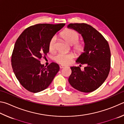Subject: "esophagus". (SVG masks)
I'll use <instances>...</instances> for the list:
<instances>
[{
  "label": "esophagus",
  "instance_id": "obj_1",
  "mask_svg": "<svg viewBox=\"0 0 124 124\" xmlns=\"http://www.w3.org/2000/svg\"><path fill=\"white\" fill-rule=\"evenodd\" d=\"M66 67V66H60V68L61 69H62V68H64Z\"/></svg>",
  "mask_w": 124,
  "mask_h": 124
}]
</instances>
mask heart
I'll use <instances>...</instances> for the list:
<instances>
[{"mask_svg":"<svg viewBox=\"0 0 124 124\" xmlns=\"http://www.w3.org/2000/svg\"><path fill=\"white\" fill-rule=\"evenodd\" d=\"M61 37L70 45H71L72 48L77 55H81L85 51V43L84 41H78L79 34L75 30L71 29H67L61 33ZM56 37H53L49 43V50L51 52L55 50ZM74 57V55L71 53H60L56 55L54 60L58 63L62 65H67L71 62Z\"/></svg>","mask_w":124,"mask_h":124,"instance_id":"obj_1","label":"heart"}]
</instances>
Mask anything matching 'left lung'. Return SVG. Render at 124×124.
<instances>
[{
	"mask_svg": "<svg viewBox=\"0 0 124 124\" xmlns=\"http://www.w3.org/2000/svg\"><path fill=\"white\" fill-rule=\"evenodd\" d=\"M68 28L81 35L85 44L84 53L76 62L85 64L83 70L79 67H71L68 78L74 88L85 93L95 91L106 79L111 68V51L103 36L93 27L85 23H71Z\"/></svg>",
	"mask_w": 124,
	"mask_h": 124,
	"instance_id": "left-lung-1",
	"label": "left lung"
}]
</instances>
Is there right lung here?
<instances>
[{"mask_svg":"<svg viewBox=\"0 0 124 124\" xmlns=\"http://www.w3.org/2000/svg\"><path fill=\"white\" fill-rule=\"evenodd\" d=\"M65 25L39 24L26 29L15 43L11 64L13 72L23 87L38 93L48 88L60 70L52 62L47 67L39 60L49 52V43L56 33Z\"/></svg>","mask_w":124,"mask_h":124,"instance_id":"right-lung-1","label":"right lung"}]
</instances>
